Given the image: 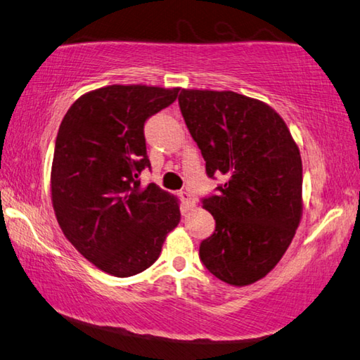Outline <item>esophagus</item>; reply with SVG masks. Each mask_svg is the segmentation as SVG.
I'll use <instances>...</instances> for the list:
<instances>
[{"label": "esophagus", "mask_w": 360, "mask_h": 360, "mask_svg": "<svg viewBox=\"0 0 360 360\" xmlns=\"http://www.w3.org/2000/svg\"><path fill=\"white\" fill-rule=\"evenodd\" d=\"M179 196H180V199L184 200V204L186 205V207H193L194 205V198L191 196L190 193L188 191H181V193H179Z\"/></svg>", "instance_id": "34e87169"}]
</instances>
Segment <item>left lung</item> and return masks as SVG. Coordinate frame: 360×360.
<instances>
[{
    "label": "left lung",
    "instance_id": "obj_1",
    "mask_svg": "<svg viewBox=\"0 0 360 360\" xmlns=\"http://www.w3.org/2000/svg\"><path fill=\"white\" fill-rule=\"evenodd\" d=\"M181 115L205 160L207 175H224L218 196L204 199L215 232L200 243L209 272L231 286L266 276L302 218V160L278 113L236 91L184 90Z\"/></svg>",
    "mask_w": 360,
    "mask_h": 360
}]
</instances>
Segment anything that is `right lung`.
<instances>
[{
  "mask_svg": "<svg viewBox=\"0 0 360 360\" xmlns=\"http://www.w3.org/2000/svg\"><path fill=\"white\" fill-rule=\"evenodd\" d=\"M179 90L98 88L82 94L60 124L50 174L56 221L74 248L109 275L148 269L180 223L179 199L139 180L150 167L143 124Z\"/></svg>",
  "mask_w": 360,
  "mask_h": 360,
  "instance_id": "right-lung-1",
  "label": "right lung"
}]
</instances>
